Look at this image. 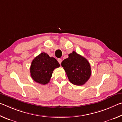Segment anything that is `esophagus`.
<instances>
[{
  "label": "esophagus",
  "instance_id": "34e87169",
  "mask_svg": "<svg viewBox=\"0 0 122 122\" xmlns=\"http://www.w3.org/2000/svg\"><path fill=\"white\" fill-rule=\"evenodd\" d=\"M57 61H58L59 63L60 64L61 63V62H62V59H57Z\"/></svg>",
  "mask_w": 122,
  "mask_h": 122
}]
</instances>
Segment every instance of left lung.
Segmentation results:
<instances>
[{
	"label": "left lung",
	"instance_id": "left-lung-1",
	"mask_svg": "<svg viewBox=\"0 0 122 122\" xmlns=\"http://www.w3.org/2000/svg\"><path fill=\"white\" fill-rule=\"evenodd\" d=\"M62 62L61 66L69 81L76 86H82L89 79L92 71L90 63L85 57L73 51Z\"/></svg>",
	"mask_w": 122,
	"mask_h": 122
}]
</instances>
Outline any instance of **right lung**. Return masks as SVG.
I'll use <instances>...</instances> for the list:
<instances>
[{"instance_id":"right-lung-1","label":"right lung","mask_w":122,"mask_h":122,"mask_svg":"<svg viewBox=\"0 0 122 122\" xmlns=\"http://www.w3.org/2000/svg\"><path fill=\"white\" fill-rule=\"evenodd\" d=\"M59 67L60 64L56 59L49 57L46 53H41L32 62L30 76L34 81L45 85L50 81L54 69Z\"/></svg>"}]
</instances>
